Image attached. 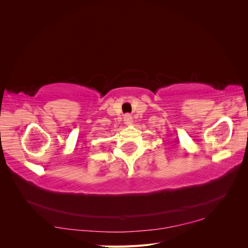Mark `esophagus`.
I'll use <instances>...</instances> for the list:
<instances>
[{
	"mask_svg": "<svg viewBox=\"0 0 248 248\" xmlns=\"http://www.w3.org/2000/svg\"><path fill=\"white\" fill-rule=\"evenodd\" d=\"M124 123L126 125H130L132 123V117H131V115L127 114V115L124 116Z\"/></svg>",
	"mask_w": 248,
	"mask_h": 248,
	"instance_id": "1",
	"label": "esophagus"
}]
</instances>
